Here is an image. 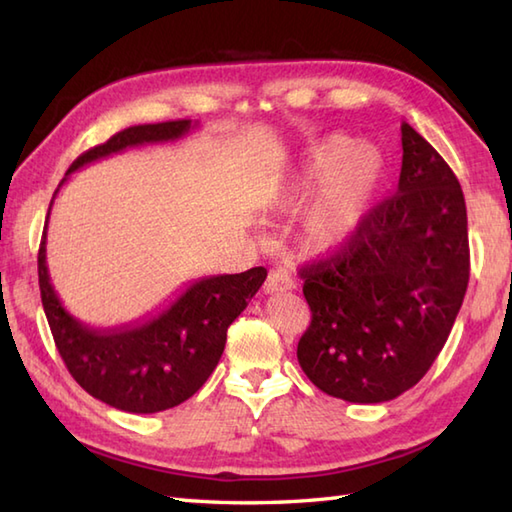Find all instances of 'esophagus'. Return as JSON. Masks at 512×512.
I'll list each match as a JSON object with an SVG mask.
<instances>
[{
  "label": "esophagus",
  "instance_id": "esophagus-1",
  "mask_svg": "<svg viewBox=\"0 0 512 512\" xmlns=\"http://www.w3.org/2000/svg\"><path fill=\"white\" fill-rule=\"evenodd\" d=\"M292 288H295V279H292L286 270H281V268L270 270L266 284H264V292L273 295V292H286Z\"/></svg>",
  "mask_w": 512,
  "mask_h": 512
}]
</instances>
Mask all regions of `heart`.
Masks as SVG:
<instances>
[{"label": "heart", "instance_id": "b5f03b06", "mask_svg": "<svg viewBox=\"0 0 512 512\" xmlns=\"http://www.w3.org/2000/svg\"><path fill=\"white\" fill-rule=\"evenodd\" d=\"M383 180L385 167L376 151L334 136L310 151L279 204L292 209L321 187L303 213V242L314 253H336L361 235Z\"/></svg>", "mask_w": 512, "mask_h": 512}]
</instances>
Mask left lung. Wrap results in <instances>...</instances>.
<instances>
[{
	"instance_id": "obj_1",
	"label": "left lung",
	"mask_w": 512,
	"mask_h": 512,
	"mask_svg": "<svg viewBox=\"0 0 512 512\" xmlns=\"http://www.w3.org/2000/svg\"><path fill=\"white\" fill-rule=\"evenodd\" d=\"M400 132L394 198L350 246L301 270L312 321L299 365L328 396L363 405L394 400L429 372L471 273L458 178L411 125Z\"/></svg>"
}]
</instances>
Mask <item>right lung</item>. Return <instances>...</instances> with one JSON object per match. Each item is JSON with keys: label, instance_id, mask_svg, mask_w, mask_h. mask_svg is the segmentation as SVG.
<instances>
[{"label": "right lung", "instance_id": "add662e5", "mask_svg": "<svg viewBox=\"0 0 512 512\" xmlns=\"http://www.w3.org/2000/svg\"><path fill=\"white\" fill-rule=\"evenodd\" d=\"M193 127L198 123L169 121L127 127L76 158L61 184L70 173L94 160L121 154L129 147L169 143L187 136ZM59 189L54 191L52 202ZM52 202L37 259L39 288L54 343L72 378L96 400L129 413L165 411L191 398L220 363L228 325L262 288L266 268L202 277L189 284L165 310L143 321L116 328H90L63 308L50 284L46 235Z\"/></svg>", "mask_w": 512, "mask_h": 512}]
</instances>
